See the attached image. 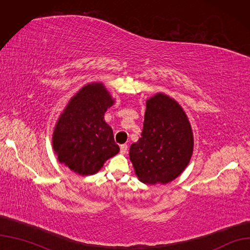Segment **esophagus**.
<instances>
[{"label":"esophagus","mask_w":250,"mask_h":250,"mask_svg":"<svg viewBox=\"0 0 250 250\" xmlns=\"http://www.w3.org/2000/svg\"><path fill=\"white\" fill-rule=\"evenodd\" d=\"M127 149H128V146L126 144L121 145V147H120V151H121V154H126L127 153Z\"/></svg>","instance_id":"34e87169"}]
</instances>
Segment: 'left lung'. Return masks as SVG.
I'll return each mask as SVG.
<instances>
[{
    "label": "left lung",
    "mask_w": 250,
    "mask_h": 250,
    "mask_svg": "<svg viewBox=\"0 0 250 250\" xmlns=\"http://www.w3.org/2000/svg\"><path fill=\"white\" fill-rule=\"evenodd\" d=\"M142 136L130 146L135 175L149 185L167 184L183 173L193 152V133L184 109L163 93L146 102Z\"/></svg>",
    "instance_id": "8db88e82"
}]
</instances>
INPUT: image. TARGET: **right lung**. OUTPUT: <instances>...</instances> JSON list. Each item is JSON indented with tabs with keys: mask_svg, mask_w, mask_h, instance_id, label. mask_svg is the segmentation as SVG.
Segmentation results:
<instances>
[{
	"mask_svg": "<svg viewBox=\"0 0 250 250\" xmlns=\"http://www.w3.org/2000/svg\"><path fill=\"white\" fill-rule=\"evenodd\" d=\"M115 100L102 83L83 85L60 115L53 133L58 160L81 176L96 174L120 151L105 111Z\"/></svg>",
	"mask_w": 250,
	"mask_h": 250,
	"instance_id": "add662e5",
	"label": "right lung"
}]
</instances>
